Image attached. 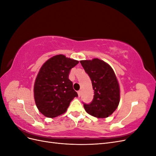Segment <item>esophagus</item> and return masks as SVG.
<instances>
[{
	"label": "esophagus",
	"instance_id": "34e87169",
	"mask_svg": "<svg viewBox=\"0 0 156 156\" xmlns=\"http://www.w3.org/2000/svg\"><path fill=\"white\" fill-rule=\"evenodd\" d=\"M77 94H78V96H79V97L81 96V90H79V91L77 92Z\"/></svg>",
	"mask_w": 156,
	"mask_h": 156
}]
</instances>
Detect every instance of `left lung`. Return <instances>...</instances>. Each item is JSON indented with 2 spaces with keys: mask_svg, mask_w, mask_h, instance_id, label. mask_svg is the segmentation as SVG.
I'll return each instance as SVG.
<instances>
[{
  "mask_svg": "<svg viewBox=\"0 0 156 156\" xmlns=\"http://www.w3.org/2000/svg\"><path fill=\"white\" fill-rule=\"evenodd\" d=\"M91 79L94 98L89 104L83 103L85 111L99 119L112 114L120 102V88L114 71L109 65L98 58L80 61Z\"/></svg>",
  "mask_w": 156,
  "mask_h": 156,
  "instance_id": "left-lung-1",
  "label": "left lung"
}]
</instances>
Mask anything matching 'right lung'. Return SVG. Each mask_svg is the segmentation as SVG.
Segmentation results:
<instances>
[{
    "mask_svg": "<svg viewBox=\"0 0 156 156\" xmlns=\"http://www.w3.org/2000/svg\"><path fill=\"white\" fill-rule=\"evenodd\" d=\"M78 63L77 60L58 55L41 66L34 83V100L38 110L46 117L62 115L73 99L78 96L69 79L71 69Z\"/></svg>",
    "mask_w": 156,
    "mask_h": 156,
    "instance_id": "right-lung-1",
    "label": "right lung"
}]
</instances>
